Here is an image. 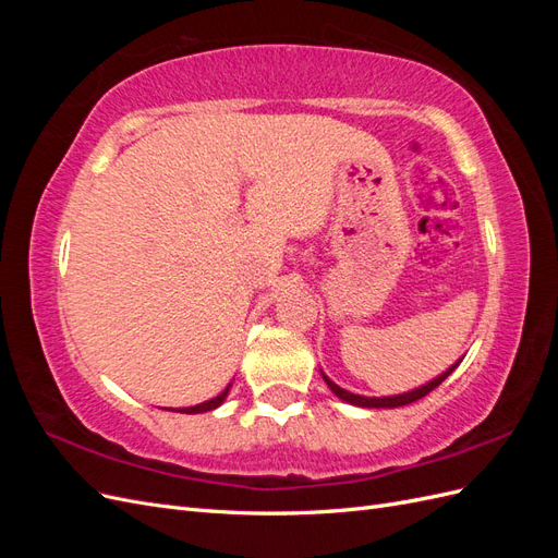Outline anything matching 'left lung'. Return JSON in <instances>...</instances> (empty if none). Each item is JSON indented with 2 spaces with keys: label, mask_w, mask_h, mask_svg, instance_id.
<instances>
[{
  "label": "left lung",
  "mask_w": 558,
  "mask_h": 558,
  "mask_svg": "<svg viewBox=\"0 0 558 558\" xmlns=\"http://www.w3.org/2000/svg\"><path fill=\"white\" fill-rule=\"evenodd\" d=\"M463 359H459L456 361L451 367H447L442 375H437L435 379H430V381H426L424 386H418V388H412V391H408V393H398V396H381V398H369V396H359V393H351V391H347V388H342V386H337L332 379H328L324 373H320V377H324V381L328 384V388L330 391L340 398V400H344V402H349V404H356V408H367V410H381V408H388V410H393V408H402V404H410V402H416V400H421L424 396H428L433 388H437L440 386L456 367H459V363H461Z\"/></svg>",
  "instance_id": "8db88e82"
}]
</instances>
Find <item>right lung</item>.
Segmentation results:
<instances>
[{"label":"right lung","mask_w":558,"mask_h":558,"mask_svg":"<svg viewBox=\"0 0 558 558\" xmlns=\"http://www.w3.org/2000/svg\"><path fill=\"white\" fill-rule=\"evenodd\" d=\"M230 386H232V384H228V386H226V391H223V393H218L216 398H211V400H207V402L193 404V408L172 410V412H181V414H202V412H211V410H216V408H221V404H223V402H226V398H228V393H230Z\"/></svg>","instance_id":"add662e5"}]
</instances>
